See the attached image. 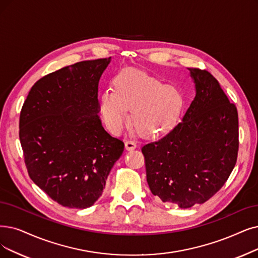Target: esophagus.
Wrapping results in <instances>:
<instances>
[{
  "instance_id": "obj_1",
  "label": "esophagus",
  "mask_w": 258,
  "mask_h": 258,
  "mask_svg": "<svg viewBox=\"0 0 258 258\" xmlns=\"http://www.w3.org/2000/svg\"><path fill=\"white\" fill-rule=\"evenodd\" d=\"M137 147H138V145L135 141H126V143H125L126 150L132 151V150H135Z\"/></svg>"
}]
</instances>
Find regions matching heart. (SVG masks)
<instances>
[{"instance_id": "heart-1", "label": "heart", "mask_w": 258, "mask_h": 258, "mask_svg": "<svg viewBox=\"0 0 258 258\" xmlns=\"http://www.w3.org/2000/svg\"><path fill=\"white\" fill-rule=\"evenodd\" d=\"M99 97V114L108 130L119 136L130 123L142 137L159 138L177 125L184 107L181 92L138 69H125ZM131 109V116L128 110Z\"/></svg>"}]
</instances>
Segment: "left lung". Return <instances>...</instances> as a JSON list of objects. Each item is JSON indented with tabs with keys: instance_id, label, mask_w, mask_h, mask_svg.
<instances>
[{
	"instance_id": "obj_1",
	"label": "left lung",
	"mask_w": 258,
	"mask_h": 258,
	"mask_svg": "<svg viewBox=\"0 0 258 258\" xmlns=\"http://www.w3.org/2000/svg\"><path fill=\"white\" fill-rule=\"evenodd\" d=\"M196 96L166 136L143 146L149 188L181 209L204 203L228 180L238 152V113L208 71L188 69Z\"/></svg>"
}]
</instances>
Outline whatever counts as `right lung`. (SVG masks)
<instances>
[{
  "mask_svg": "<svg viewBox=\"0 0 258 258\" xmlns=\"http://www.w3.org/2000/svg\"><path fill=\"white\" fill-rule=\"evenodd\" d=\"M110 58L60 69L30 89L20 114V142L30 179L70 209L93 205L123 143L98 116V82Z\"/></svg>",
  "mask_w": 258,
  "mask_h": 258,
  "instance_id": "1",
  "label": "right lung"
}]
</instances>
